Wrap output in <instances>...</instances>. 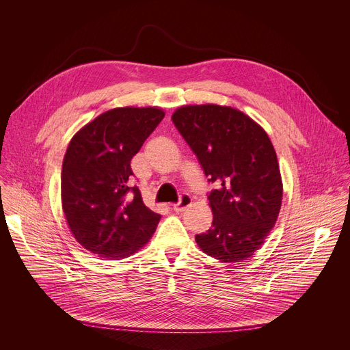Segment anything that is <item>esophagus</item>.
Segmentation results:
<instances>
[{
  "label": "esophagus",
  "instance_id": "1",
  "mask_svg": "<svg viewBox=\"0 0 350 350\" xmlns=\"http://www.w3.org/2000/svg\"><path fill=\"white\" fill-rule=\"evenodd\" d=\"M191 204H192V198H191L188 193H183V195L180 196V201H178V204L173 205V211H174V212H177V213L184 212V211H185Z\"/></svg>",
  "mask_w": 350,
  "mask_h": 350
}]
</instances>
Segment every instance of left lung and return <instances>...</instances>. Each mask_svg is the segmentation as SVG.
Wrapping results in <instances>:
<instances>
[{
  "label": "left lung",
  "mask_w": 350,
  "mask_h": 350,
  "mask_svg": "<svg viewBox=\"0 0 350 350\" xmlns=\"http://www.w3.org/2000/svg\"><path fill=\"white\" fill-rule=\"evenodd\" d=\"M172 120L209 183L212 227L196 234L202 251L226 263L251 258L274 227L282 181L267 133L243 112L213 104L185 105Z\"/></svg>",
  "instance_id": "8db88e82"
}]
</instances>
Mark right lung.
I'll use <instances>...</instances> for the list:
<instances>
[{
    "instance_id": "obj_1",
    "label": "right lung",
    "mask_w": 350,
    "mask_h": 350,
    "mask_svg": "<svg viewBox=\"0 0 350 350\" xmlns=\"http://www.w3.org/2000/svg\"><path fill=\"white\" fill-rule=\"evenodd\" d=\"M165 118L159 108H115L72 138L62 165V209L77 242L109 260L141 249L161 215L146 208L131 187L130 162Z\"/></svg>"
}]
</instances>
